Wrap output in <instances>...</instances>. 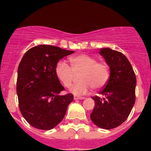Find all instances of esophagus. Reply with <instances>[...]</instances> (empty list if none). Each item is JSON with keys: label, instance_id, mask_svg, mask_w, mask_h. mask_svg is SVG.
<instances>
[{"label": "esophagus", "instance_id": "34e87169", "mask_svg": "<svg viewBox=\"0 0 151 151\" xmlns=\"http://www.w3.org/2000/svg\"><path fill=\"white\" fill-rule=\"evenodd\" d=\"M73 99H74V100H78V99H85V97L77 96H74Z\"/></svg>", "mask_w": 151, "mask_h": 151}]
</instances>
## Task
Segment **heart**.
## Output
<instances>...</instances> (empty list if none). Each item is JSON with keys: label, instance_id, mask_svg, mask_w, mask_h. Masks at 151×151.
<instances>
[{"label": "heart", "instance_id": "b5f03b06", "mask_svg": "<svg viewBox=\"0 0 151 151\" xmlns=\"http://www.w3.org/2000/svg\"><path fill=\"white\" fill-rule=\"evenodd\" d=\"M71 67L65 62L59 61L55 66V74L65 87H70L79 73V80L70 88L75 95L87 94L93 88L99 90L105 87L110 79V66L106 62H97L89 55L81 54L70 59Z\"/></svg>", "mask_w": 151, "mask_h": 151}]
</instances>
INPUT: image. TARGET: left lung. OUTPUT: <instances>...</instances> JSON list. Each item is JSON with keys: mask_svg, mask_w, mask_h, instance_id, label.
<instances>
[{"mask_svg": "<svg viewBox=\"0 0 151 151\" xmlns=\"http://www.w3.org/2000/svg\"><path fill=\"white\" fill-rule=\"evenodd\" d=\"M99 54L110 66L107 84L99 92L103 98L93 96L95 107L92 122L103 129H114L124 122L136 101V78L132 66L122 52L102 48Z\"/></svg>", "mask_w": 151, "mask_h": 151, "instance_id": "8db88e82", "label": "left lung"}]
</instances>
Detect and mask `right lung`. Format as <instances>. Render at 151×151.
<instances>
[{
	"label": "right lung",
	"instance_id": "right-lung-1",
	"mask_svg": "<svg viewBox=\"0 0 151 151\" xmlns=\"http://www.w3.org/2000/svg\"><path fill=\"white\" fill-rule=\"evenodd\" d=\"M73 51L53 45L35 46L27 51L18 67L17 91L20 112L34 128L50 130L60 123L73 100L55 74L57 63Z\"/></svg>",
	"mask_w": 151,
	"mask_h": 151
}]
</instances>
